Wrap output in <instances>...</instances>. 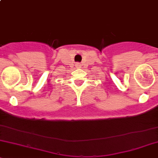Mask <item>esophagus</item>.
<instances>
[{"label": "esophagus", "mask_w": 158, "mask_h": 158, "mask_svg": "<svg viewBox=\"0 0 158 158\" xmlns=\"http://www.w3.org/2000/svg\"><path fill=\"white\" fill-rule=\"evenodd\" d=\"M76 68H80V66H81V65L79 63H77L76 65Z\"/></svg>", "instance_id": "esophagus-1"}]
</instances>
